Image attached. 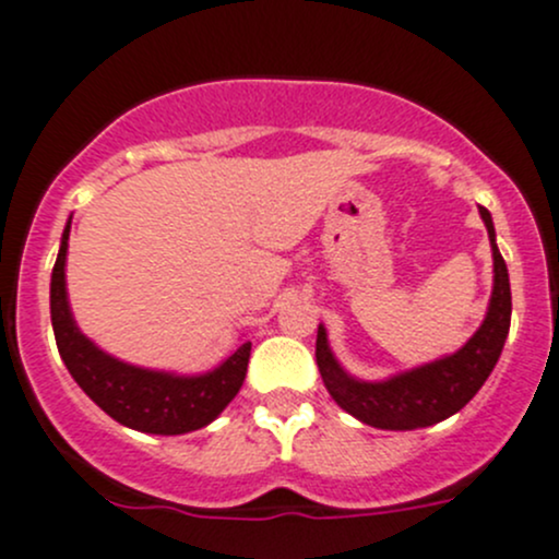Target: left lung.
I'll list each match as a JSON object with an SVG mask.
<instances>
[{"label":"left lung","mask_w":559,"mask_h":559,"mask_svg":"<svg viewBox=\"0 0 559 559\" xmlns=\"http://www.w3.org/2000/svg\"><path fill=\"white\" fill-rule=\"evenodd\" d=\"M479 216L490 235L492 249V297L487 305V316L474 337L457 354L437 358L431 364L393 374L378 383L356 380L345 372L334 358L326 343V329L319 326L316 337V361H319L321 380L334 402L367 426L385 428V431H413L450 418L457 409L466 407L474 393L485 385L507 343L509 324H512V289H509V270L501 251L496 246V227L485 205H479Z\"/></svg>","instance_id":"obj_1"}]
</instances>
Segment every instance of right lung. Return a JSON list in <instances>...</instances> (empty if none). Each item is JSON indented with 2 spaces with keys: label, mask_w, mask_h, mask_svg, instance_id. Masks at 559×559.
Segmentation results:
<instances>
[{
  "label": "right lung",
  "mask_w": 559,
  "mask_h": 559,
  "mask_svg": "<svg viewBox=\"0 0 559 559\" xmlns=\"http://www.w3.org/2000/svg\"><path fill=\"white\" fill-rule=\"evenodd\" d=\"M69 227H72V219L67 222V230L61 235V249H58L56 267H52L50 319L58 354L72 378L109 418L133 428V431L176 437V433L209 426L243 385L251 343L240 345L219 367L205 374L157 372V369L133 367V364L104 354L96 343H91L80 332L74 324L72 308H69L67 273H63Z\"/></svg>",
  "instance_id": "right-lung-1"
}]
</instances>
